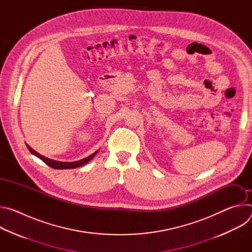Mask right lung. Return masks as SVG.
Returning <instances> with one entry per match:
<instances>
[{
    "label": "right lung",
    "instance_id": "obj_1",
    "mask_svg": "<svg viewBox=\"0 0 252 252\" xmlns=\"http://www.w3.org/2000/svg\"><path fill=\"white\" fill-rule=\"evenodd\" d=\"M27 148H28V150L31 152V154H32V155L35 156V157H38V158H39L40 159H42L46 164H48L49 166H51V167H53V168H56V169H69V168H77V167H79V166H82V165L88 163V162L96 155V153L98 152V151H96L95 153H94L93 155L89 156L88 158H83V159H81V160H78V161L63 162V161H57V160H54V159H50V158H45V157H43L42 155L38 154L37 152H34V151H33L31 147H29L28 145H27Z\"/></svg>",
    "mask_w": 252,
    "mask_h": 252
}]
</instances>
